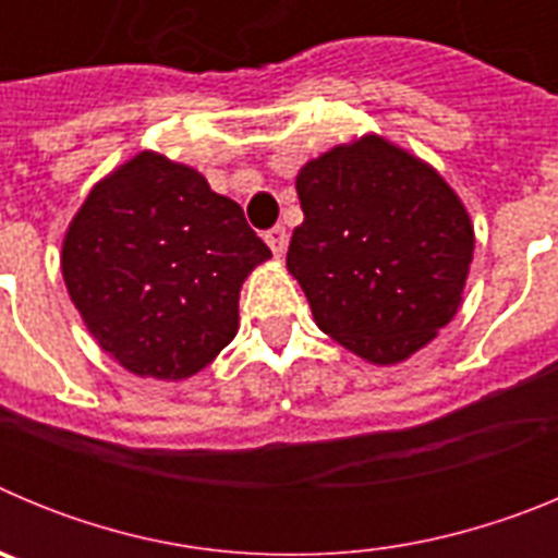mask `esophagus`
<instances>
[{
    "label": "esophagus",
    "mask_w": 558,
    "mask_h": 558,
    "mask_svg": "<svg viewBox=\"0 0 558 558\" xmlns=\"http://www.w3.org/2000/svg\"><path fill=\"white\" fill-rule=\"evenodd\" d=\"M265 243L270 245L274 256H282L288 251V231H284V226H274L270 231H265Z\"/></svg>",
    "instance_id": "obj_1"
}]
</instances>
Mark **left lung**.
<instances>
[{"mask_svg":"<svg viewBox=\"0 0 558 558\" xmlns=\"http://www.w3.org/2000/svg\"><path fill=\"white\" fill-rule=\"evenodd\" d=\"M304 223L288 268L329 338L399 363L447 327L472 263L470 215L425 161L366 136L295 179Z\"/></svg>","mask_w":558,"mask_h":558,"instance_id":"obj_1","label":"left lung"}]
</instances>
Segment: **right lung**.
<instances>
[{
  "label": "right lung",
  "mask_w": 558,
  "mask_h": 558,
  "mask_svg": "<svg viewBox=\"0 0 558 558\" xmlns=\"http://www.w3.org/2000/svg\"><path fill=\"white\" fill-rule=\"evenodd\" d=\"M268 256L204 175L140 153L92 190L61 268L106 352L133 374L184 379L234 338L240 284Z\"/></svg>",
  "instance_id": "add662e5"
}]
</instances>
